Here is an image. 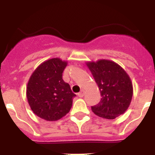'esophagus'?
Listing matches in <instances>:
<instances>
[{
  "label": "esophagus",
  "instance_id": "obj_1",
  "mask_svg": "<svg viewBox=\"0 0 155 155\" xmlns=\"http://www.w3.org/2000/svg\"><path fill=\"white\" fill-rule=\"evenodd\" d=\"M78 97H80V98H82V97H83L84 95V91H83V90H82V91H81V92H79L78 94Z\"/></svg>",
  "mask_w": 155,
  "mask_h": 155
}]
</instances>
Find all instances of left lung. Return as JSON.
Returning <instances> with one entry per match:
<instances>
[{
	"mask_svg": "<svg viewBox=\"0 0 155 155\" xmlns=\"http://www.w3.org/2000/svg\"><path fill=\"white\" fill-rule=\"evenodd\" d=\"M86 66L99 88L102 98L98 105L91 107L96 116L108 120L123 115L130 105L133 84L125 70L109 60L86 62Z\"/></svg>",
	"mask_w": 155,
	"mask_h": 155,
	"instance_id": "left-lung-1",
	"label": "left lung"
}]
</instances>
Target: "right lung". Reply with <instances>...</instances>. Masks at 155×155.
Instances as JSON below:
<instances>
[{
	"instance_id": "add662e5",
	"label": "right lung",
	"mask_w": 155,
	"mask_h": 155,
	"mask_svg": "<svg viewBox=\"0 0 155 155\" xmlns=\"http://www.w3.org/2000/svg\"><path fill=\"white\" fill-rule=\"evenodd\" d=\"M68 61L56 57L42 62L32 72L26 87L31 111L47 121H57L71 110L76 96L62 79Z\"/></svg>"
}]
</instances>
